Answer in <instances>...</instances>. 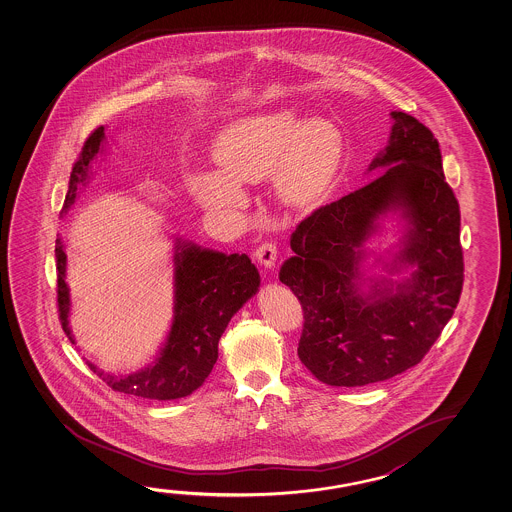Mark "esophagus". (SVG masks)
<instances>
[{
	"instance_id": "obj_1",
	"label": "esophagus",
	"mask_w": 512,
	"mask_h": 512,
	"mask_svg": "<svg viewBox=\"0 0 512 512\" xmlns=\"http://www.w3.org/2000/svg\"><path fill=\"white\" fill-rule=\"evenodd\" d=\"M278 248L277 244L271 241H264L259 248L255 250V259L259 260L264 268H271L277 262Z\"/></svg>"
}]
</instances>
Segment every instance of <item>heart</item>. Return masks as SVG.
<instances>
[{
  "mask_svg": "<svg viewBox=\"0 0 512 512\" xmlns=\"http://www.w3.org/2000/svg\"><path fill=\"white\" fill-rule=\"evenodd\" d=\"M343 150V134L332 121H303L289 107L264 110L237 119L218 135L214 159L221 173H196L189 187L205 209L225 214L246 202L241 182H259L277 168L278 194L285 202L307 203L332 182Z\"/></svg>",
  "mask_w": 512,
  "mask_h": 512,
  "instance_id": "obj_1",
  "label": "heart"
}]
</instances>
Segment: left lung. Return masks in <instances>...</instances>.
<instances>
[{
  "label": "left lung",
  "instance_id": "8db88e82",
  "mask_svg": "<svg viewBox=\"0 0 512 512\" xmlns=\"http://www.w3.org/2000/svg\"><path fill=\"white\" fill-rule=\"evenodd\" d=\"M391 116L389 144L369 166L386 171L300 221L294 257L278 275L302 305L298 357L327 386H368L416 366L461 298V210L444 180L439 143L418 119ZM389 209H402L410 225L396 261L417 271L402 285L362 295L361 244Z\"/></svg>",
  "mask_w": 512,
  "mask_h": 512
}]
</instances>
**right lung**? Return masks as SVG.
I'll return each instance as SVG.
<instances>
[{
  "instance_id": "add662e5",
  "label": "right lung",
  "mask_w": 512,
  "mask_h": 512,
  "mask_svg": "<svg viewBox=\"0 0 512 512\" xmlns=\"http://www.w3.org/2000/svg\"><path fill=\"white\" fill-rule=\"evenodd\" d=\"M105 128L98 126L87 137L69 178L62 210L75 202L78 185L84 184L89 166L100 151ZM57 305L62 330L71 343L69 289L66 284V253L57 239ZM175 318L168 341L150 368L114 377L91 362L89 368L114 391L148 400L184 398L202 386L218 361V343L228 321L259 289V271L248 255L202 250L196 244L176 243Z\"/></svg>"
}]
</instances>
